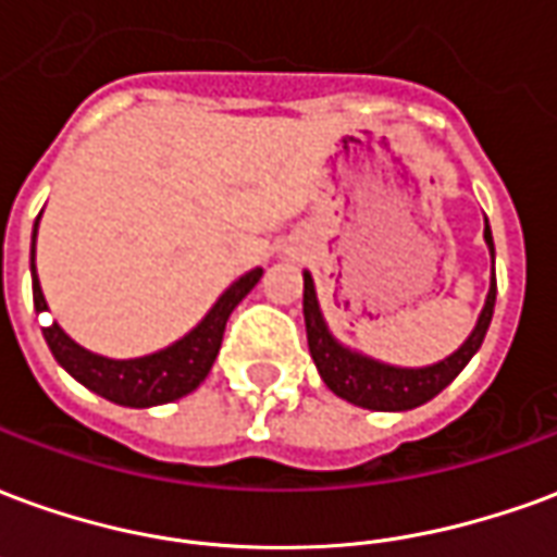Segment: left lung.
Returning a JSON list of instances; mask_svg holds the SVG:
<instances>
[{
    "label": "left lung",
    "mask_w": 557,
    "mask_h": 557,
    "mask_svg": "<svg viewBox=\"0 0 557 557\" xmlns=\"http://www.w3.org/2000/svg\"><path fill=\"white\" fill-rule=\"evenodd\" d=\"M483 238H486L492 256H495L490 223L483 230ZM492 310H495V271H492L486 307H483L471 337L450 358H444L442 363H432V367H423V370H399V367H387V363L370 361L363 355L343 349L337 339L327 334L325 319L319 313V301H315L313 280H310V274H304V322H307V346H310V355H313L315 370L337 397H343L346 403H355L361 409L409 411L430 403L432 397H438L444 387L462 373V367L474 358V351L480 349V343L486 337V327L492 322Z\"/></svg>",
    "instance_id": "obj_1"
}]
</instances>
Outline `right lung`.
<instances>
[{
  "mask_svg": "<svg viewBox=\"0 0 557 557\" xmlns=\"http://www.w3.org/2000/svg\"><path fill=\"white\" fill-rule=\"evenodd\" d=\"M35 232H38V223H35ZM32 259H35V238H32ZM259 277H262V268H253L250 274H244L238 283H232L230 289L220 295V301L211 307V313L187 337L172 343L170 349L154 351L146 358L110 361L101 355H91L67 337L55 322L44 327V339H47L55 361L62 363L79 385L101 394L103 399L119 403V406H131V409L163 406V403H172V399L184 397V394H190L202 385V379L218 358L230 313L259 283ZM32 298H35V310L44 313L47 301H44L35 265H32Z\"/></svg>",
  "mask_w": 557,
  "mask_h": 557,
  "instance_id": "1",
  "label": "right lung"
}]
</instances>
